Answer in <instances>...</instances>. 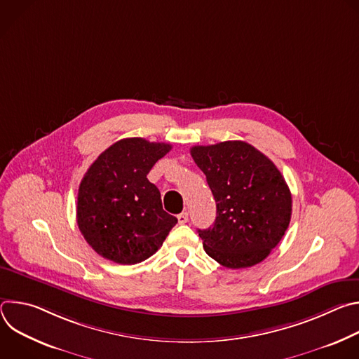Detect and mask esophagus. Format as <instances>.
<instances>
[{"label":"esophagus","mask_w":359,"mask_h":359,"mask_svg":"<svg viewBox=\"0 0 359 359\" xmlns=\"http://www.w3.org/2000/svg\"><path fill=\"white\" fill-rule=\"evenodd\" d=\"M177 220H179V224H184V223H187V222H189V215H187V212L180 213V215L177 216Z\"/></svg>","instance_id":"1"}]
</instances>
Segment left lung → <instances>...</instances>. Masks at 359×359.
Segmentation results:
<instances>
[{"label": "left lung", "instance_id": "left-lung-1", "mask_svg": "<svg viewBox=\"0 0 359 359\" xmlns=\"http://www.w3.org/2000/svg\"><path fill=\"white\" fill-rule=\"evenodd\" d=\"M216 200L213 227L197 230L203 247L227 269L262 263L283 238L291 219V191L277 166L241 140L193 146Z\"/></svg>", "mask_w": 359, "mask_h": 359}]
</instances>
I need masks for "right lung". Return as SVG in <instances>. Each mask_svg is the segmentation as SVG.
I'll list each match as a JSON object with an SVG mask.
<instances>
[{"label": "right lung", "instance_id": "obj_1", "mask_svg": "<svg viewBox=\"0 0 359 359\" xmlns=\"http://www.w3.org/2000/svg\"><path fill=\"white\" fill-rule=\"evenodd\" d=\"M172 149L142 137L122 139L86 170L78 190L76 222L86 243L102 257L132 266L163 244L175 216L163 210L159 189L147 173Z\"/></svg>", "mask_w": 359, "mask_h": 359}]
</instances>
